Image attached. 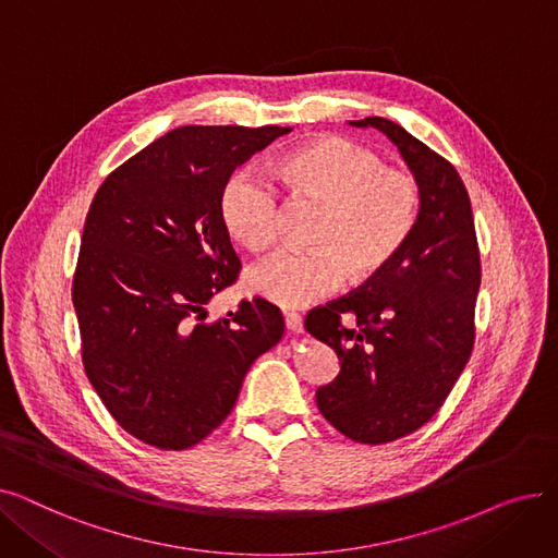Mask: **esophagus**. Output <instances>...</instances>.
Wrapping results in <instances>:
<instances>
[{"label":"esophagus","mask_w":558,"mask_h":558,"mask_svg":"<svg viewBox=\"0 0 558 558\" xmlns=\"http://www.w3.org/2000/svg\"><path fill=\"white\" fill-rule=\"evenodd\" d=\"M284 326L291 332H303V316L296 312H284Z\"/></svg>","instance_id":"34e87169"}]
</instances>
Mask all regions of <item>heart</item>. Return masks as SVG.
Masks as SVG:
<instances>
[{
    "instance_id": "b5f03b06",
    "label": "heart",
    "mask_w": 558,
    "mask_h": 558,
    "mask_svg": "<svg viewBox=\"0 0 558 558\" xmlns=\"http://www.w3.org/2000/svg\"><path fill=\"white\" fill-rule=\"evenodd\" d=\"M278 179L294 198L324 205L310 251H278L246 274L253 294L276 305L301 307L343 282L383 274L412 240L421 219V187L412 173L343 137H324L276 162ZM219 215L248 251L269 248L280 230L276 187L253 169L234 171L223 185Z\"/></svg>"
}]
</instances>
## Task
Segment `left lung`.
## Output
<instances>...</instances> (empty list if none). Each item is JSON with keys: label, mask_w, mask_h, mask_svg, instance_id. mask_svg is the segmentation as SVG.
Wrapping results in <instances>:
<instances>
[{"label": "left lung", "mask_w": 558, "mask_h": 558, "mask_svg": "<svg viewBox=\"0 0 558 558\" xmlns=\"http://www.w3.org/2000/svg\"><path fill=\"white\" fill-rule=\"evenodd\" d=\"M350 124L383 131L398 146L423 198L416 232L389 267L305 316L307 332L341 364L316 389L318 412L350 441L379 446L425 425L471 360L482 264L457 169L385 117ZM343 315L355 329L342 326Z\"/></svg>", "instance_id": "left-lung-1"}]
</instances>
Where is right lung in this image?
Listing matches in <instances>:
<instances>
[{
	"label": "right lung",
	"instance_id": "obj_1",
	"mask_svg": "<svg viewBox=\"0 0 558 558\" xmlns=\"http://www.w3.org/2000/svg\"><path fill=\"white\" fill-rule=\"evenodd\" d=\"M284 126H181L108 173L87 210L72 303L81 360L137 441L187 450L238 402L284 320L264 299L205 320L242 262L219 215L223 185Z\"/></svg>",
	"mask_w": 558,
	"mask_h": 558
}]
</instances>
